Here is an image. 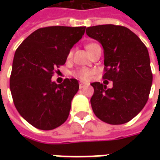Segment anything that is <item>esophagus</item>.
I'll list each match as a JSON object with an SVG mask.
<instances>
[{"instance_id": "34e87169", "label": "esophagus", "mask_w": 160, "mask_h": 160, "mask_svg": "<svg viewBox=\"0 0 160 160\" xmlns=\"http://www.w3.org/2000/svg\"><path fill=\"white\" fill-rule=\"evenodd\" d=\"M88 86V83H86V82H82V81H80V88H84V87H86Z\"/></svg>"}]
</instances>
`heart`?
I'll use <instances>...</instances> for the list:
<instances>
[{
  "label": "heart",
  "mask_w": 160,
  "mask_h": 160,
  "mask_svg": "<svg viewBox=\"0 0 160 160\" xmlns=\"http://www.w3.org/2000/svg\"><path fill=\"white\" fill-rule=\"evenodd\" d=\"M98 45L97 43H94V42H90V43H87L86 45V49H87V51L89 52L92 50V48H94L95 46ZM73 55L72 50L68 53V57H71ZM95 73V70L90 69V68H80L78 69L74 70L73 72V75L74 77H77L80 80H89L91 79V77L92 76V74Z\"/></svg>",
  "instance_id": "b5f03b06"
}]
</instances>
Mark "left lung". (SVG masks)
<instances>
[{"instance_id":"8db88e82","label":"left lung","mask_w":160,"mask_h":160,"mask_svg":"<svg viewBox=\"0 0 160 160\" xmlns=\"http://www.w3.org/2000/svg\"><path fill=\"white\" fill-rule=\"evenodd\" d=\"M87 36L104 49V80L113 81L112 88L93 82L91 104L101 121L118 125L129 122L144 108L152 83L147 47L127 27L101 25L87 27Z\"/></svg>"}]
</instances>
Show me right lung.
<instances>
[{"instance_id":"obj_1","label":"right lung","mask_w":160,"mask_h":160,"mask_svg":"<svg viewBox=\"0 0 160 160\" xmlns=\"http://www.w3.org/2000/svg\"><path fill=\"white\" fill-rule=\"evenodd\" d=\"M86 26H49L35 31L16 49L10 90L17 111L26 122L51 130L68 118L71 102L79 90L75 79L62 84L51 80L56 67L63 65Z\"/></svg>"}]
</instances>
